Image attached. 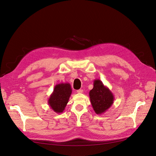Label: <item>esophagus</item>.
<instances>
[{
  "label": "esophagus",
  "instance_id": "1",
  "mask_svg": "<svg viewBox=\"0 0 156 156\" xmlns=\"http://www.w3.org/2000/svg\"><path fill=\"white\" fill-rule=\"evenodd\" d=\"M83 92V90L82 89H80V90H78L76 91V92H77V93H79V94H80V93H82Z\"/></svg>",
  "mask_w": 156,
  "mask_h": 156
}]
</instances>
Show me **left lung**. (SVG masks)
<instances>
[{"instance_id": "obj_1", "label": "left lung", "mask_w": 156, "mask_h": 156, "mask_svg": "<svg viewBox=\"0 0 156 156\" xmlns=\"http://www.w3.org/2000/svg\"><path fill=\"white\" fill-rule=\"evenodd\" d=\"M89 97L93 109L98 115L103 114L109 109L115 99L111 90L99 79L94 80V87L89 92Z\"/></svg>"}]
</instances>
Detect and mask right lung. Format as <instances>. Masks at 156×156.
I'll return each instance as SVG.
<instances>
[{
	"instance_id": "add662e5",
	"label": "right lung",
	"mask_w": 156,
	"mask_h": 156,
	"mask_svg": "<svg viewBox=\"0 0 156 156\" xmlns=\"http://www.w3.org/2000/svg\"><path fill=\"white\" fill-rule=\"evenodd\" d=\"M71 93L72 89L69 83L56 85L48 100L51 110L57 113H62L68 103Z\"/></svg>"
}]
</instances>
